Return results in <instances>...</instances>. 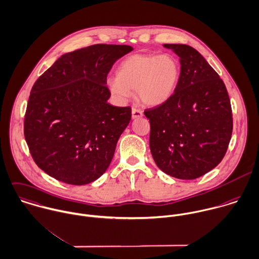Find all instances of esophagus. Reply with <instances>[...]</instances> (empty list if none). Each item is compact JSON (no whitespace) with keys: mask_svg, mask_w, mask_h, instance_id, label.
<instances>
[{"mask_svg":"<svg viewBox=\"0 0 259 259\" xmlns=\"http://www.w3.org/2000/svg\"><path fill=\"white\" fill-rule=\"evenodd\" d=\"M143 115H144V113H143V111H142L141 109L133 108V110H132V117H133L134 119L140 118V117H142Z\"/></svg>","mask_w":259,"mask_h":259,"instance_id":"esophagus-1","label":"esophagus"}]
</instances>
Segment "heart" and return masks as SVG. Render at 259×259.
Listing matches in <instances>:
<instances>
[{
  "label": "heart",
  "mask_w": 259,
  "mask_h": 259,
  "mask_svg": "<svg viewBox=\"0 0 259 259\" xmlns=\"http://www.w3.org/2000/svg\"><path fill=\"white\" fill-rule=\"evenodd\" d=\"M179 77V64L171 55L134 54L120 62L107 85L119 101L128 100L137 91L145 105L159 106L172 97Z\"/></svg>",
  "instance_id": "1"
}]
</instances>
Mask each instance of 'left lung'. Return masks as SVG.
<instances>
[{"label": "left lung", "instance_id": "left-lung-1", "mask_svg": "<svg viewBox=\"0 0 259 259\" xmlns=\"http://www.w3.org/2000/svg\"><path fill=\"white\" fill-rule=\"evenodd\" d=\"M180 57L181 72L172 97L147 109L150 149L157 166L181 180L197 179L224 158L232 135L229 95L205 58L185 44H164Z\"/></svg>", "mask_w": 259, "mask_h": 259}]
</instances>
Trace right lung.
<instances>
[{
  "label": "right lung",
  "mask_w": 259,
  "mask_h": 259,
  "mask_svg": "<svg viewBox=\"0 0 259 259\" xmlns=\"http://www.w3.org/2000/svg\"><path fill=\"white\" fill-rule=\"evenodd\" d=\"M127 45L96 44L65 53L32 87L24 135L37 166L70 185L105 172L132 118V108L107 102L106 77Z\"/></svg>",
  "instance_id": "right-lung-1"
}]
</instances>
